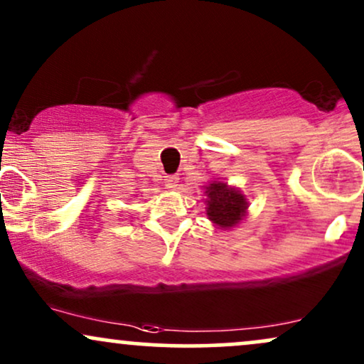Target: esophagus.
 <instances>
[{
    "label": "esophagus",
    "mask_w": 364,
    "mask_h": 364,
    "mask_svg": "<svg viewBox=\"0 0 364 364\" xmlns=\"http://www.w3.org/2000/svg\"><path fill=\"white\" fill-rule=\"evenodd\" d=\"M178 176L176 174H171V176H166V179H164V183H166V186L169 188V190H174V188L178 186Z\"/></svg>",
    "instance_id": "obj_1"
}]
</instances>
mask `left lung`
<instances>
[{"instance_id":"1","label":"left lung","mask_w":364,"mask_h":364,"mask_svg":"<svg viewBox=\"0 0 364 364\" xmlns=\"http://www.w3.org/2000/svg\"><path fill=\"white\" fill-rule=\"evenodd\" d=\"M207 215L220 229L235 228L245 219L248 210L246 196L223 181H210L205 186Z\"/></svg>"}]
</instances>
